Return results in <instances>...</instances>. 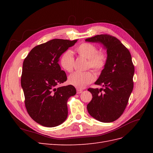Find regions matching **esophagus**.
Instances as JSON below:
<instances>
[{
    "label": "esophagus",
    "mask_w": 153,
    "mask_h": 153,
    "mask_svg": "<svg viewBox=\"0 0 153 153\" xmlns=\"http://www.w3.org/2000/svg\"><path fill=\"white\" fill-rule=\"evenodd\" d=\"M82 91H82V89H76V92H77V94H80V93H82Z\"/></svg>",
    "instance_id": "esophagus-1"
}]
</instances>
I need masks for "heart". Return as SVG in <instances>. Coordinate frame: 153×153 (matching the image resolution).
<instances>
[{
	"instance_id": "heart-1",
	"label": "heart",
	"mask_w": 153,
	"mask_h": 153,
	"mask_svg": "<svg viewBox=\"0 0 153 153\" xmlns=\"http://www.w3.org/2000/svg\"><path fill=\"white\" fill-rule=\"evenodd\" d=\"M80 56L88 59V67L91 68L96 72H99L104 68L106 57L103 53L98 52L95 45L89 43H82L76 49ZM59 64L65 71L71 72L74 65V57L72 51L67 50L64 52L59 59ZM94 80V76L90 71L75 72L68 77V83L78 89H82L86 85Z\"/></svg>"
}]
</instances>
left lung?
I'll use <instances>...</instances> for the list:
<instances>
[{
  "mask_svg": "<svg viewBox=\"0 0 153 153\" xmlns=\"http://www.w3.org/2000/svg\"><path fill=\"white\" fill-rule=\"evenodd\" d=\"M85 41L101 44L107 53L105 66L94 83L104 88L88 89L92 98L87 111L100 122H113L123 114L133 89L135 68L130 52L118 39L108 34L96 35Z\"/></svg>",
  "mask_w": 153,
  "mask_h": 153,
  "instance_id": "8db88e82",
  "label": "left lung"
}]
</instances>
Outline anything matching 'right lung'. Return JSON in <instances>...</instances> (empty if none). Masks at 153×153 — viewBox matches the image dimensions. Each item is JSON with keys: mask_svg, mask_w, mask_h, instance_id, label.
I'll list each match as a JSON object with an SVG mask.
<instances>
[{"mask_svg": "<svg viewBox=\"0 0 153 153\" xmlns=\"http://www.w3.org/2000/svg\"><path fill=\"white\" fill-rule=\"evenodd\" d=\"M76 42L53 39L32 48L24 59L21 86L25 107L30 117L43 126H57L67 119V101L76 91L71 85L56 87L67 80L59 61L62 53Z\"/></svg>", "mask_w": 153, "mask_h": 153, "instance_id": "1", "label": "right lung"}]
</instances>
